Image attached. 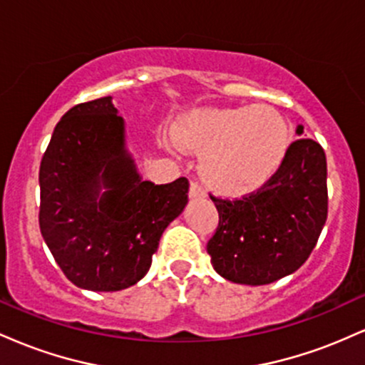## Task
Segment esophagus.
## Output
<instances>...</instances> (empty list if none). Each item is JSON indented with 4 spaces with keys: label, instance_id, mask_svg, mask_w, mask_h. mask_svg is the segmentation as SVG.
<instances>
[{
    "label": "esophagus",
    "instance_id": "esophagus-1",
    "mask_svg": "<svg viewBox=\"0 0 365 365\" xmlns=\"http://www.w3.org/2000/svg\"><path fill=\"white\" fill-rule=\"evenodd\" d=\"M188 195H190L192 199H200V197H206V190H204V187L200 185V183L192 182L190 183V192H188Z\"/></svg>",
    "mask_w": 365,
    "mask_h": 365
}]
</instances>
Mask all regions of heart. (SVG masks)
<instances>
[{
  "label": "heart",
  "mask_w": 365,
  "mask_h": 365,
  "mask_svg": "<svg viewBox=\"0 0 365 365\" xmlns=\"http://www.w3.org/2000/svg\"><path fill=\"white\" fill-rule=\"evenodd\" d=\"M180 145L202 150L200 171L216 190L244 194L278 171L290 148V130L269 106L192 110L173 130Z\"/></svg>",
  "instance_id": "heart-1"
}]
</instances>
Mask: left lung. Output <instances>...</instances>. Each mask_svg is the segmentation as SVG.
I'll return each mask as SVG.
<instances>
[{
	"instance_id": "left-lung-1",
	"label": "left lung",
	"mask_w": 365,
	"mask_h": 365,
	"mask_svg": "<svg viewBox=\"0 0 365 365\" xmlns=\"http://www.w3.org/2000/svg\"><path fill=\"white\" fill-rule=\"evenodd\" d=\"M302 135L304 127H297ZM328 168L319 142H292L278 171L240 199L211 195L220 215L207 254L217 274L240 284H267L295 273L317 244L328 217Z\"/></svg>"
}]
</instances>
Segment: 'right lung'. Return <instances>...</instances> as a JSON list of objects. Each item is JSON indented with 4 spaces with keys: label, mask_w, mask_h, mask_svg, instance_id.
Returning a JSON list of instances; mask_svg holds the SVG:
<instances>
[{
    "label": "right lung",
    "mask_w": 365,
    "mask_h": 365,
    "mask_svg": "<svg viewBox=\"0 0 365 365\" xmlns=\"http://www.w3.org/2000/svg\"><path fill=\"white\" fill-rule=\"evenodd\" d=\"M39 185L46 245L66 278L92 292H118L144 278L163 232L188 202L185 177L165 185L140 178L110 96L63 115Z\"/></svg>",
    "instance_id": "right-lung-1"
}]
</instances>
